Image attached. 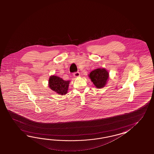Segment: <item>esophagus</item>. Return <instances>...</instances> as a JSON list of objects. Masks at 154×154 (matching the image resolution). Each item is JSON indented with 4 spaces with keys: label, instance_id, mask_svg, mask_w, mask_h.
Here are the masks:
<instances>
[{
    "label": "esophagus",
    "instance_id": "34e87169",
    "mask_svg": "<svg viewBox=\"0 0 154 154\" xmlns=\"http://www.w3.org/2000/svg\"><path fill=\"white\" fill-rule=\"evenodd\" d=\"M73 75L75 76V77H79L80 73H79V72H75L73 73Z\"/></svg>",
    "mask_w": 154,
    "mask_h": 154
}]
</instances>
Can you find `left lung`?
Masks as SVG:
<instances>
[{
  "label": "left lung",
  "mask_w": 154,
  "mask_h": 154,
  "mask_svg": "<svg viewBox=\"0 0 154 154\" xmlns=\"http://www.w3.org/2000/svg\"><path fill=\"white\" fill-rule=\"evenodd\" d=\"M108 72L104 68H98L91 72L89 77L97 88H102L108 79Z\"/></svg>",
  "instance_id": "8db88e82"
}]
</instances>
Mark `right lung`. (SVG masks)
<instances>
[{
	"mask_svg": "<svg viewBox=\"0 0 154 154\" xmlns=\"http://www.w3.org/2000/svg\"><path fill=\"white\" fill-rule=\"evenodd\" d=\"M69 81H64L55 75H52L49 79V87L53 91L60 95H65L67 93Z\"/></svg>",
	"mask_w": 154,
	"mask_h": 154,
	"instance_id": "add662e5",
	"label": "right lung"
}]
</instances>
